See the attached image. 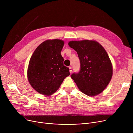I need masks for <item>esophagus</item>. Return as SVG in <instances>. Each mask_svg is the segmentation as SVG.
Instances as JSON below:
<instances>
[{
	"label": "esophagus",
	"mask_w": 133,
	"mask_h": 133,
	"mask_svg": "<svg viewBox=\"0 0 133 133\" xmlns=\"http://www.w3.org/2000/svg\"><path fill=\"white\" fill-rule=\"evenodd\" d=\"M69 72L71 73L72 72V67H69Z\"/></svg>",
	"instance_id": "34e87169"
}]
</instances>
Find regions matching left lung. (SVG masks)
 <instances>
[{
    "instance_id": "1",
    "label": "left lung",
    "mask_w": 133,
    "mask_h": 133,
    "mask_svg": "<svg viewBox=\"0 0 133 133\" xmlns=\"http://www.w3.org/2000/svg\"><path fill=\"white\" fill-rule=\"evenodd\" d=\"M69 47L76 51L80 70L71 76L81 91L88 96L100 94L106 88L113 75V67L104 48L96 41H71Z\"/></svg>"
}]
</instances>
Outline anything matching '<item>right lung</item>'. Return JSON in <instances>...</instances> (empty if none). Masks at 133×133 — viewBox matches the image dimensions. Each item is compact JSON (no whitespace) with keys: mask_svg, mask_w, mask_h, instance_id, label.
Here are the masks:
<instances>
[{"mask_svg":"<svg viewBox=\"0 0 133 133\" xmlns=\"http://www.w3.org/2000/svg\"><path fill=\"white\" fill-rule=\"evenodd\" d=\"M64 45L62 40H47L37 47L32 55L27 78L31 86L40 94H53L70 74L69 68L64 65L61 54Z\"/></svg>","mask_w":133,"mask_h":133,"instance_id":"add662e5","label":"right lung"}]
</instances>
